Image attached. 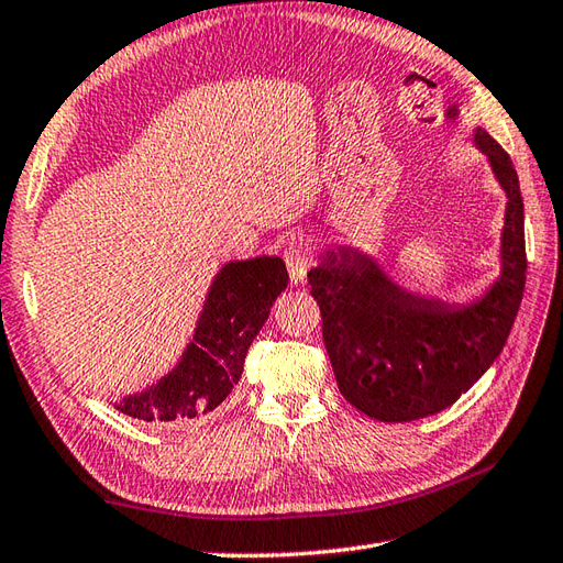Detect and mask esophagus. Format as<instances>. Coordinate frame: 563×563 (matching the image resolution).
Segmentation results:
<instances>
[{
    "label": "esophagus",
    "mask_w": 563,
    "mask_h": 563,
    "mask_svg": "<svg viewBox=\"0 0 563 563\" xmlns=\"http://www.w3.org/2000/svg\"><path fill=\"white\" fill-rule=\"evenodd\" d=\"M285 264H287V271H290V280L295 285L305 283L307 273L311 271L313 266V252H311V244L302 238L292 240L290 244H287L285 250Z\"/></svg>",
    "instance_id": "34e87169"
}]
</instances>
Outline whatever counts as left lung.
<instances>
[{"instance_id": "1", "label": "left lung", "mask_w": 563, "mask_h": 563, "mask_svg": "<svg viewBox=\"0 0 563 563\" xmlns=\"http://www.w3.org/2000/svg\"><path fill=\"white\" fill-rule=\"evenodd\" d=\"M487 153L508 196L504 273L473 307L453 309L402 292L374 261L338 246L307 273L341 394L382 422H412L459 400L499 357L526 290V225L516 167L485 129Z\"/></svg>"}]
</instances>
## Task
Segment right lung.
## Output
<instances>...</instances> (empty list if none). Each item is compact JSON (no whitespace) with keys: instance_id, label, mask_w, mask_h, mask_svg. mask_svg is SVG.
<instances>
[{"instance_id":"right-lung-1","label":"right lung","mask_w":563,"mask_h":563,"mask_svg":"<svg viewBox=\"0 0 563 563\" xmlns=\"http://www.w3.org/2000/svg\"><path fill=\"white\" fill-rule=\"evenodd\" d=\"M285 287L287 268L278 256L228 264L213 280L181 362L158 384L114 408L163 427L211 415L238 386L246 350Z\"/></svg>"}]
</instances>
